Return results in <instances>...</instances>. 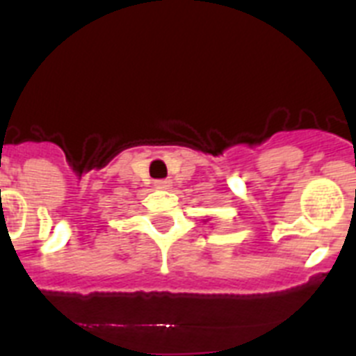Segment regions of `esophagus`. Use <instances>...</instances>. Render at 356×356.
I'll return each instance as SVG.
<instances>
[{"instance_id":"34e87169","label":"esophagus","mask_w":356,"mask_h":356,"mask_svg":"<svg viewBox=\"0 0 356 356\" xmlns=\"http://www.w3.org/2000/svg\"><path fill=\"white\" fill-rule=\"evenodd\" d=\"M153 185H155V188H159V191H168V188H171L172 181L171 180H156Z\"/></svg>"}]
</instances>
